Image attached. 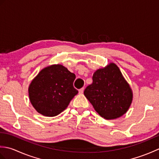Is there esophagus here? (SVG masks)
Segmentation results:
<instances>
[{
    "label": "esophagus",
    "mask_w": 159,
    "mask_h": 159,
    "mask_svg": "<svg viewBox=\"0 0 159 159\" xmlns=\"http://www.w3.org/2000/svg\"><path fill=\"white\" fill-rule=\"evenodd\" d=\"M83 92H84V88L80 89H79V93H80V94H82V93H83Z\"/></svg>",
    "instance_id": "obj_1"
}]
</instances>
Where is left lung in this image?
<instances>
[{
  "instance_id": "obj_1",
  "label": "left lung",
  "mask_w": 159,
  "mask_h": 159,
  "mask_svg": "<svg viewBox=\"0 0 159 159\" xmlns=\"http://www.w3.org/2000/svg\"><path fill=\"white\" fill-rule=\"evenodd\" d=\"M93 83L84 94L101 117L116 119L126 113L133 100V93L121 71L115 63L94 72Z\"/></svg>"
}]
</instances>
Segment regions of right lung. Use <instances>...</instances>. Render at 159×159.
<instances>
[{"label":"right lung","mask_w":159,"mask_h":159,"mask_svg":"<svg viewBox=\"0 0 159 159\" xmlns=\"http://www.w3.org/2000/svg\"><path fill=\"white\" fill-rule=\"evenodd\" d=\"M75 79V74L59 64L43 68L29 87L32 105L44 116L59 115L78 93L73 86Z\"/></svg>","instance_id":"add662e5"}]
</instances>
